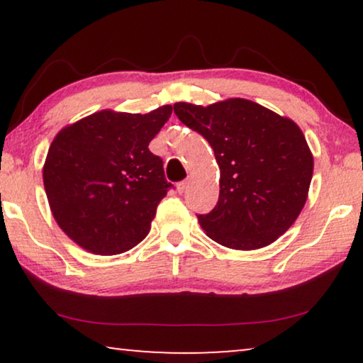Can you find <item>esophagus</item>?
Segmentation results:
<instances>
[{
	"label": "esophagus",
	"mask_w": 363,
	"mask_h": 363,
	"mask_svg": "<svg viewBox=\"0 0 363 363\" xmlns=\"http://www.w3.org/2000/svg\"><path fill=\"white\" fill-rule=\"evenodd\" d=\"M188 186H190V182H188V180L180 182V183H178V185H177V191H178V193H185V191L188 190Z\"/></svg>",
	"instance_id": "obj_1"
}]
</instances>
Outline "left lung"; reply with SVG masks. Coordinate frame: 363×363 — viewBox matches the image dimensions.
<instances>
[{
	"instance_id": "obj_1",
	"label": "left lung",
	"mask_w": 363,
	"mask_h": 363,
	"mask_svg": "<svg viewBox=\"0 0 363 363\" xmlns=\"http://www.w3.org/2000/svg\"><path fill=\"white\" fill-rule=\"evenodd\" d=\"M173 111L206 138L220 167L216 206L198 216L206 236L251 251L284 235L306 205L314 172L299 125L240 97L206 107L177 102Z\"/></svg>"
}]
</instances>
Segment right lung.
<instances>
[{
  "label": "right lung",
  "mask_w": 363,
  "mask_h": 363,
  "mask_svg": "<svg viewBox=\"0 0 363 363\" xmlns=\"http://www.w3.org/2000/svg\"><path fill=\"white\" fill-rule=\"evenodd\" d=\"M172 106L148 113L99 111L54 137L43 167L59 228L92 255L113 256L145 240L157 206L173 186L148 143Z\"/></svg>",
  "instance_id": "obj_1"
}]
</instances>
